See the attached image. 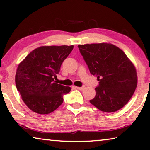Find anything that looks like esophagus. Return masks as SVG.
<instances>
[{
	"label": "esophagus",
	"instance_id": "34e87169",
	"mask_svg": "<svg viewBox=\"0 0 150 150\" xmlns=\"http://www.w3.org/2000/svg\"><path fill=\"white\" fill-rule=\"evenodd\" d=\"M77 89L79 90V91H83L85 89V86H81V87H75Z\"/></svg>",
	"mask_w": 150,
	"mask_h": 150
}]
</instances>
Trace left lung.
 Instances as JSON below:
<instances>
[{
	"label": "left lung",
	"instance_id": "obj_1",
	"mask_svg": "<svg viewBox=\"0 0 150 150\" xmlns=\"http://www.w3.org/2000/svg\"><path fill=\"white\" fill-rule=\"evenodd\" d=\"M90 73L97 77L96 95L90 102L105 112H114L128 102L137 86V71L119 47L108 43L78 45Z\"/></svg>",
	"mask_w": 150,
	"mask_h": 150
}]
</instances>
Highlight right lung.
I'll return each instance as SVG.
<instances>
[{
  "instance_id": "obj_1",
  "label": "right lung",
  "mask_w": 150,
  "mask_h": 150,
  "mask_svg": "<svg viewBox=\"0 0 150 150\" xmlns=\"http://www.w3.org/2000/svg\"><path fill=\"white\" fill-rule=\"evenodd\" d=\"M71 46H43L32 51L18 67L15 81L22 99L32 111L49 114L63 103L71 91L54 79L72 50Z\"/></svg>"
}]
</instances>
